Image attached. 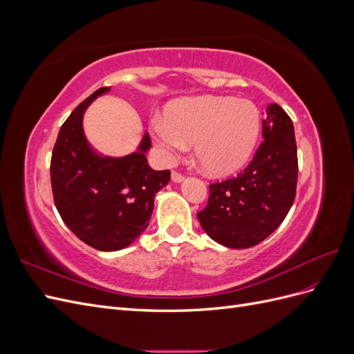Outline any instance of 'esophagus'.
<instances>
[{
    "label": "esophagus",
    "mask_w": 354,
    "mask_h": 354,
    "mask_svg": "<svg viewBox=\"0 0 354 354\" xmlns=\"http://www.w3.org/2000/svg\"><path fill=\"white\" fill-rule=\"evenodd\" d=\"M171 180H173L174 183H180V181L185 180V176L178 173V171H173V173H171Z\"/></svg>",
    "instance_id": "esophagus-1"
}]
</instances>
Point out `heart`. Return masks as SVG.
<instances>
[{"label": "heart", "instance_id": "1", "mask_svg": "<svg viewBox=\"0 0 354 354\" xmlns=\"http://www.w3.org/2000/svg\"><path fill=\"white\" fill-rule=\"evenodd\" d=\"M165 120L152 125L155 143L164 158L194 143L195 156L211 176H229L251 158L260 133V112L246 99L201 95L181 99L167 108Z\"/></svg>", "mask_w": 354, "mask_h": 354}]
</instances>
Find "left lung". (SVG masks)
Masks as SVG:
<instances>
[{
  "label": "left lung",
  "mask_w": 354,
  "mask_h": 354,
  "mask_svg": "<svg viewBox=\"0 0 354 354\" xmlns=\"http://www.w3.org/2000/svg\"><path fill=\"white\" fill-rule=\"evenodd\" d=\"M263 120L261 145L243 171L209 185L207 207L198 220L209 238L227 248H250L264 241L291 209L298 178L294 125L272 103Z\"/></svg>",
  "instance_id": "obj_1"
}]
</instances>
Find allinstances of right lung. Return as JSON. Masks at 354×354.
I'll return each instance as SVG.
<instances>
[{"label": "right lung", "instance_id": "obj_1", "mask_svg": "<svg viewBox=\"0 0 354 354\" xmlns=\"http://www.w3.org/2000/svg\"><path fill=\"white\" fill-rule=\"evenodd\" d=\"M111 88L103 87L80 103L62 125L53 149L50 176L55 205L66 226L99 251H116L147 227L155 195L168 185L169 169L147 164L151 137L122 158L95 153L84 136L85 109Z\"/></svg>", "mask_w": 354, "mask_h": 354}]
</instances>
